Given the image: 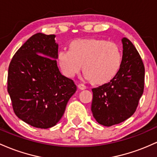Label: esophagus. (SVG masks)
Listing matches in <instances>:
<instances>
[{
    "mask_svg": "<svg viewBox=\"0 0 157 157\" xmlns=\"http://www.w3.org/2000/svg\"><path fill=\"white\" fill-rule=\"evenodd\" d=\"M78 88L79 90H83L86 89V86L84 85V84H79L78 85Z\"/></svg>",
    "mask_w": 157,
    "mask_h": 157,
    "instance_id": "34e87169",
    "label": "esophagus"
}]
</instances>
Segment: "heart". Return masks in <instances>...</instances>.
<instances>
[{
  "label": "heart",
  "mask_w": 157,
  "mask_h": 157,
  "mask_svg": "<svg viewBox=\"0 0 157 157\" xmlns=\"http://www.w3.org/2000/svg\"><path fill=\"white\" fill-rule=\"evenodd\" d=\"M122 53L119 44L102 38L74 40L69 50H61L58 61L63 73L73 77L82 69L85 77L93 84H106L119 72Z\"/></svg>",
  "instance_id": "heart-1"
}]
</instances>
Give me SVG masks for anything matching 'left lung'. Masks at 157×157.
Wrapping results in <instances>:
<instances>
[{
    "label": "left lung",
    "mask_w": 157,
    "mask_h": 157,
    "mask_svg": "<svg viewBox=\"0 0 157 157\" xmlns=\"http://www.w3.org/2000/svg\"><path fill=\"white\" fill-rule=\"evenodd\" d=\"M121 64L116 76L93 88V117L99 124L110 127L125 121L134 113L145 86V67L134 45L123 38Z\"/></svg>",
    "instance_id": "8db88e82"
}]
</instances>
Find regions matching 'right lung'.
<instances>
[{"label": "right lung", "instance_id": "right-lung-1", "mask_svg": "<svg viewBox=\"0 0 157 157\" xmlns=\"http://www.w3.org/2000/svg\"><path fill=\"white\" fill-rule=\"evenodd\" d=\"M55 37L33 35L17 50L9 66L7 90L14 113L37 128L56 125L77 89L73 80L58 67Z\"/></svg>", "mask_w": 157, "mask_h": 157}]
</instances>
